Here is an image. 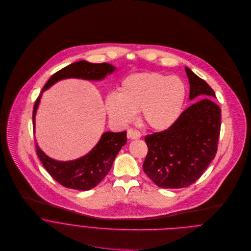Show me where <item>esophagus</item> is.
<instances>
[{"label":"esophagus","instance_id":"esophagus-1","mask_svg":"<svg viewBox=\"0 0 251 251\" xmlns=\"http://www.w3.org/2000/svg\"><path fill=\"white\" fill-rule=\"evenodd\" d=\"M127 137L129 139H139L141 137V134L138 130L135 129H128L127 130Z\"/></svg>","mask_w":251,"mask_h":251}]
</instances>
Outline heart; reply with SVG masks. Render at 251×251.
<instances>
[{
    "label": "heart",
    "mask_w": 251,
    "mask_h": 251,
    "mask_svg": "<svg viewBox=\"0 0 251 251\" xmlns=\"http://www.w3.org/2000/svg\"><path fill=\"white\" fill-rule=\"evenodd\" d=\"M186 100V87L178 76L161 72H137L122 83L120 93L112 92L105 99L109 118L126 126L141 109L146 125L155 131L172 127L179 120Z\"/></svg>",
    "instance_id": "obj_1"
}]
</instances>
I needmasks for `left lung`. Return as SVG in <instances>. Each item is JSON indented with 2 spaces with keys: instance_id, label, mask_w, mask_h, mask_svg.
<instances>
[{
  "instance_id": "obj_1",
  "label": "left lung",
  "mask_w": 251,
  "mask_h": 251,
  "mask_svg": "<svg viewBox=\"0 0 251 251\" xmlns=\"http://www.w3.org/2000/svg\"><path fill=\"white\" fill-rule=\"evenodd\" d=\"M189 100L203 99L185 109L167 130L145 137L146 175L157 186L182 188L199 179L215 158L220 133L221 110L212 98L214 90L185 68Z\"/></svg>"
}]
</instances>
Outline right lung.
Returning <instances> with one entry per match:
<instances>
[{
	"mask_svg": "<svg viewBox=\"0 0 251 251\" xmlns=\"http://www.w3.org/2000/svg\"><path fill=\"white\" fill-rule=\"evenodd\" d=\"M115 67L107 63L92 64L79 61L53 74L43 87L41 94L56 82L67 78H81L98 81L104 79L115 71ZM41 95L37 98L33 111L35 130L36 113ZM126 143V131L104 132L99 143L86 155L70 161H58L47 156L36 143V154L50 176L65 187L89 190L98 185L110 171L113 161L123 146Z\"/></svg>",
	"mask_w": 251,
	"mask_h": 251,
	"instance_id": "1",
	"label": "right lung"
}]
</instances>
